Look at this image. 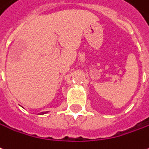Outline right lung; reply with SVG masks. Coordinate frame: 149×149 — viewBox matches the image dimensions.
Wrapping results in <instances>:
<instances>
[{
	"instance_id": "obj_1",
	"label": "right lung",
	"mask_w": 149,
	"mask_h": 149,
	"mask_svg": "<svg viewBox=\"0 0 149 149\" xmlns=\"http://www.w3.org/2000/svg\"><path fill=\"white\" fill-rule=\"evenodd\" d=\"M47 112H48V111H46V112H42V113H41V114H46V113H47Z\"/></svg>"
}]
</instances>
